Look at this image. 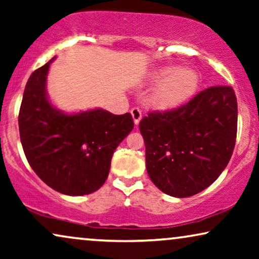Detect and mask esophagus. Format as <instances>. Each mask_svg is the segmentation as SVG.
<instances>
[{
    "mask_svg": "<svg viewBox=\"0 0 259 259\" xmlns=\"http://www.w3.org/2000/svg\"><path fill=\"white\" fill-rule=\"evenodd\" d=\"M132 116L134 118V123H135V125L140 123L141 118H142V112H141V110L139 108H133L132 109Z\"/></svg>",
    "mask_w": 259,
    "mask_h": 259,
    "instance_id": "34e87169",
    "label": "esophagus"
}]
</instances>
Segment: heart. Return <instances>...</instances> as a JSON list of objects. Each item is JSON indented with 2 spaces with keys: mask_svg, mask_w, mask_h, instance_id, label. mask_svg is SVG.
<instances>
[{
  "mask_svg": "<svg viewBox=\"0 0 259 259\" xmlns=\"http://www.w3.org/2000/svg\"><path fill=\"white\" fill-rule=\"evenodd\" d=\"M150 80L154 84L162 82L151 97L153 104L160 109H170L182 104L194 94L199 78L191 70L168 66L155 72Z\"/></svg>",
  "mask_w": 259,
  "mask_h": 259,
  "instance_id": "obj_1",
  "label": "heart"
}]
</instances>
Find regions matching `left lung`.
Returning a JSON list of instances; mask_svg holds the SVG:
<instances>
[{"instance_id":"obj_1","label":"left lung","mask_w":259,"mask_h":259,"mask_svg":"<svg viewBox=\"0 0 259 259\" xmlns=\"http://www.w3.org/2000/svg\"><path fill=\"white\" fill-rule=\"evenodd\" d=\"M237 119L231 86H212L179 108L143 117L140 132L154 185L175 198L198 194L212 185L232 156Z\"/></svg>"}]
</instances>
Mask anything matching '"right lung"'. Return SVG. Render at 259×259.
Instances as JSON below:
<instances>
[{
	"label": "right lung",
	"mask_w": 259,
	"mask_h": 259,
	"mask_svg": "<svg viewBox=\"0 0 259 259\" xmlns=\"http://www.w3.org/2000/svg\"><path fill=\"white\" fill-rule=\"evenodd\" d=\"M53 59L30 75L19 112L27 161L37 177L66 195L94 193L108 179L113 151L134 129L129 112L102 109L67 115L47 98L46 79Z\"/></svg>",
	"instance_id": "add662e5"
}]
</instances>
